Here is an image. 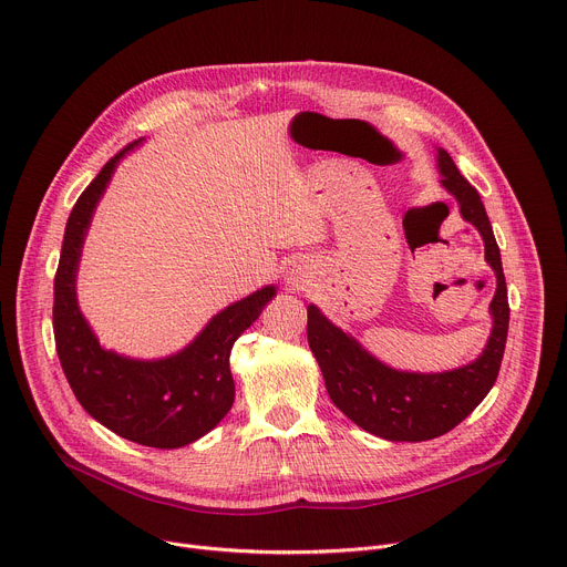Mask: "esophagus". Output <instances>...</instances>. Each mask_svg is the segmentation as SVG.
Returning <instances> with one entry per match:
<instances>
[{"instance_id": "esophagus-1", "label": "esophagus", "mask_w": 567, "mask_h": 567, "mask_svg": "<svg viewBox=\"0 0 567 567\" xmlns=\"http://www.w3.org/2000/svg\"><path fill=\"white\" fill-rule=\"evenodd\" d=\"M288 284H290V288H297V290H299V288H303V284H306V281L301 279V275H295V277H290V279H288Z\"/></svg>"}]
</instances>
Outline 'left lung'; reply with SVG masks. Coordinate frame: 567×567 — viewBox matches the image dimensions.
Instances as JSON below:
<instances>
[{
  "label": "left lung",
  "mask_w": 567,
  "mask_h": 567,
  "mask_svg": "<svg viewBox=\"0 0 567 567\" xmlns=\"http://www.w3.org/2000/svg\"><path fill=\"white\" fill-rule=\"evenodd\" d=\"M439 168L444 175L442 184L457 198L464 220L482 234L486 261L497 277L491 301L493 331L484 353L475 362L444 373L396 371L369 355L316 306H308V344L318 358L331 401L355 425L390 442H427L462 423L495 385L507 344V284L486 209L477 188L457 171L446 151H439Z\"/></svg>",
  "instance_id": "obj_1"
}]
</instances>
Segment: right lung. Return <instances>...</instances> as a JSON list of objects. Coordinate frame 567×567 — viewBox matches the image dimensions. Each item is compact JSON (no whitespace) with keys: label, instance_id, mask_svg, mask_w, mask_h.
Returning a JSON list of instances; mask_svg holds the SVG:
<instances>
[{"label":"right lung","instance_id":"1","mask_svg":"<svg viewBox=\"0 0 567 567\" xmlns=\"http://www.w3.org/2000/svg\"><path fill=\"white\" fill-rule=\"evenodd\" d=\"M135 144L107 159L70 214L53 279V338L60 367L90 416L135 444L179 449L207 434L231 410V347L261 316L275 286L227 306L192 344L166 360L142 362L101 349L76 303V268L92 212L116 162Z\"/></svg>","mask_w":567,"mask_h":567}]
</instances>
